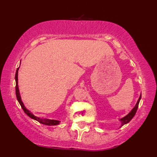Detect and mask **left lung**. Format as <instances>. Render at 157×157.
Here are the masks:
<instances>
[{
    "label": "left lung",
    "mask_w": 157,
    "mask_h": 157,
    "mask_svg": "<svg viewBox=\"0 0 157 157\" xmlns=\"http://www.w3.org/2000/svg\"><path fill=\"white\" fill-rule=\"evenodd\" d=\"M140 100H141V94H140V98H139L138 101H137V102H136V105H135V106L134 107V109L131 110L130 112L128 113V114L126 115V116H125V117H122L121 119H120V121L121 122V125H120V127H122V125H125V124L128 123V122H130L131 120H132V118L134 117V115L136 114V111H137L139 103H140Z\"/></svg>",
    "instance_id": "8db88e82"
}]
</instances>
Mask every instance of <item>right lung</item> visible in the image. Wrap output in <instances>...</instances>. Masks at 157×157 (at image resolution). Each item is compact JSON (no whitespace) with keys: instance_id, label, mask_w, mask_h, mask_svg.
Returning a JSON list of instances; mask_svg holds the SVG:
<instances>
[{"instance_id":"add662e5","label":"right lung","mask_w":157,"mask_h":157,"mask_svg":"<svg viewBox=\"0 0 157 157\" xmlns=\"http://www.w3.org/2000/svg\"><path fill=\"white\" fill-rule=\"evenodd\" d=\"M20 68V67H19ZM19 68H17L16 70V74H15V82H16V86H15V93H16V97H17V101L21 105V108H22L23 111H24L26 114L28 115L30 118H32V120H35L36 121L39 122L40 123L44 124V125H57L60 124V121L59 120H49V119H46V118H40L38 117L35 116L29 110H28L25 107L24 104L21 100V94H20V91H19V87H18V70Z\"/></svg>"}]
</instances>
